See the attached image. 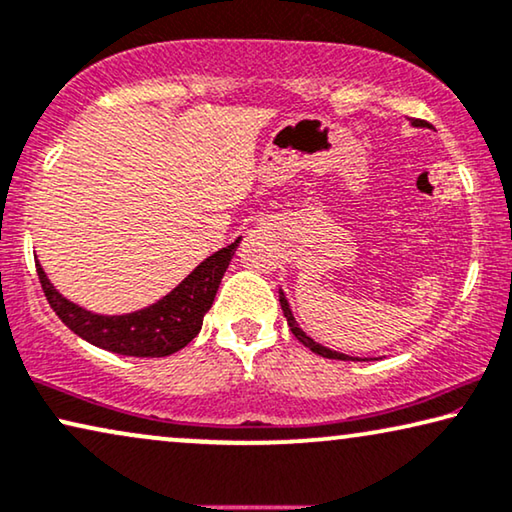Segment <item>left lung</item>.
<instances>
[{
  "label": "left lung",
  "instance_id": "obj_1",
  "mask_svg": "<svg viewBox=\"0 0 512 512\" xmlns=\"http://www.w3.org/2000/svg\"><path fill=\"white\" fill-rule=\"evenodd\" d=\"M413 127H424V120H413ZM278 294H280V306H283V313H285V318H287V325H290L292 334L297 336L299 341L306 345V348H311V350L315 352V355H320V357H327V359H341V362H350V359H352V362H355L357 357L343 355V352H336V350H331V348H325V345H322V343L313 341V338L308 336L306 331L297 325V320H294V315H292V308H290V301H287L285 292L280 290Z\"/></svg>",
  "mask_w": 512,
  "mask_h": 512
}]
</instances>
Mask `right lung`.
Masks as SVG:
<instances>
[{
    "label": "right lung",
    "instance_id": "obj_1",
    "mask_svg": "<svg viewBox=\"0 0 512 512\" xmlns=\"http://www.w3.org/2000/svg\"><path fill=\"white\" fill-rule=\"evenodd\" d=\"M239 243L241 236L232 246L206 257L160 301L125 315L92 313L62 297L48 280L39 259L37 273L50 308L83 341L127 357H169L199 334L204 315L211 311L215 292Z\"/></svg>",
    "mask_w": 512,
    "mask_h": 512
}]
</instances>
